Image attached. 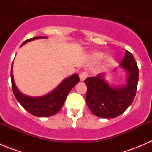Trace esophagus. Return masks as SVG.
Returning a JSON list of instances; mask_svg holds the SVG:
<instances>
[{
  "label": "esophagus",
  "instance_id": "esophagus-1",
  "mask_svg": "<svg viewBox=\"0 0 152 152\" xmlns=\"http://www.w3.org/2000/svg\"><path fill=\"white\" fill-rule=\"evenodd\" d=\"M88 76V73H87V72L84 71V72H82V73L79 74V78H80V81H85L86 79H87V77Z\"/></svg>",
  "mask_w": 152,
  "mask_h": 152
}]
</instances>
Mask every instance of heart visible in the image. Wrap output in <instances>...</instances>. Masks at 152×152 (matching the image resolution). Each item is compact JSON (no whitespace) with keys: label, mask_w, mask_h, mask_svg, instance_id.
I'll use <instances>...</instances> for the list:
<instances>
[{"label":"heart","mask_w":152,"mask_h":152,"mask_svg":"<svg viewBox=\"0 0 152 152\" xmlns=\"http://www.w3.org/2000/svg\"><path fill=\"white\" fill-rule=\"evenodd\" d=\"M104 56L103 53H100V52H97V53H93V58L96 61H100L101 59H102ZM113 62V59L111 57H107V59H105V63L107 65H110V64Z\"/></svg>","instance_id":"obj_1"}]
</instances>
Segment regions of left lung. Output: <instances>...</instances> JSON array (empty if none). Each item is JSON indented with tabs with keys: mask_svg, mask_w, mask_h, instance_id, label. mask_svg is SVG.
Listing matches in <instances>:
<instances>
[{
	"mask_svg": "<svg viewBox=\"0 0 152 152\" xmlns=\"http://www.w3.org/2000/svg\"><path fill=\"white\" fill-rule=\"evenodd\" d=\"M121 66L128 73L126 84L122 87L109 85L102 73L85 80L87 87L86 102L90 111L98 117L114 118L120 115L135 97L139 70L134 56L128 50H126Z\"/></svg>",
	"mask_w": 152,
	"mask_h": 152,
	"instance_id": "8db88e82",
	"label": "left lung"
}]
</instances>
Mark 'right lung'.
Segmentation results:
<instances>
[{"label": "right lung", "mask_w": 152, "mask_h": 152, "mask_svg": "<svg viewBox=\"0 0 152 152\" xmlns=\"http://www.w3.org/2000/svg\"><path fill=\"white\" fill-rule=\"evenodd\" d=\"M41 38L46 37L39 36L31 38L23 42L21 46L30 41ZM11 81L12 90L15 98L26 111L32 115L37 117H48L56 114L62 109L69 92L79 82V77L77 73H74L70 77L64 79L60 85L53 91L41 97H30L19 91L14 82L12 65L11 69Z\"/></svg>", "instance_id": "1"}]
</instances>
